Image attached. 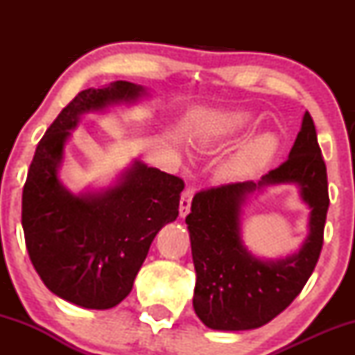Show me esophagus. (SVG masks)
<instances>
[{
    "mask_svg": "<svg viewBox=\"0 0 355 355\" xmlns=\"http://www.w3.org/2000/svg\"><path fill=\"white\" fill-rule=\"evenodd\" d=\"M195 189L193 187H189V189L183 190L182 198H180V217H187L190 211V205H191V198H193Z\"/></svg>",
    "mask_w": 355,
    "mask_h": 355,
    "instance_id": "34e87169",
    "label": "esophagus"
}]
</instances>
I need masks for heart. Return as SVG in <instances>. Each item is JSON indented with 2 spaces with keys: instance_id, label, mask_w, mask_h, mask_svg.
Returning a JSON list of instances; mask_svg holds the SVG:
<instances>
[{
  "instance_id": "obj_1",
  "label": "heart",
  "mask_w": 355,
  "mask_h": 355,
  "mask_svg": "<svg viewBox=\"0 0 355 355\" xmlns=\"http://www.w3.org/2000/svg\"><path fill=\"white\" fill-rule=\"evenodd\" d=\"M277 146H279V141H277V138L274 135H270V133H263V135L254 138V140H252L250 144H248L245 148H243L242 152L225 166L223 175H225L227 178H235L254 172V170L263 166L272 157H274L277 152Z\"/></svg>"
}]
</instances>
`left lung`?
Wrapping results in <instances>:
<instances>
[{
    "instance_id": "left-lung-1",
    "label": "left lung",
    "mask_w": 355,
    "mask_h": 355,
    "mask_svg": "<svg viewBox=\"0 0 355 355\" xmlns=\"http://www.w3.org/2000/svg\"><path fill=\"white\" fill-rule=\"evenodd\" d=\"M294 182L311 209L309 235L297 254L279 261L252 256L241 242L239 215L254 191ZM329 209L327 168L317 144L315 125L305 112L288 158L260 182H237L198 191L189 225L197 282L193 309L215 331H250L266 325L300 294L324 243Z\"/></svg>"
}]
</instances>
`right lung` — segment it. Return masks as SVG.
I'll list each match as a JSON object with an SVG mask.
<instances>
[{
    "label": "right lung",
    "instance_id": "add662e5",
    "mask_svg": "<svg viewBox=\"0 0 355 355\" xmlns=\"http://www.w3.org/2000/svg\"><path fill=\"white\" fill-rule=\"evenodd\" d=\"M145 95L144 87L121 80L80 92L40 140L28 170L21 223L31 263L53 294L80 307L120 304L155 235L178 217L185 183L141 162L101 191L75 195L58 177L64 141L81 115Z\"/></svg>",
    "mask_w": 355,
    "mask_h": 355
}]
</instances>
